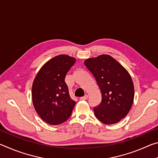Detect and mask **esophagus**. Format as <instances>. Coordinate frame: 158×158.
Segmentation results:
<instances>
[{
    "label": "esophagus",
    "instance_id": "obj_1",
    "mask_svg": "<svg viewBox=\"0 0 158 158\" xmlns=\"http://www.w3.org/2000/svg\"><path fill=\"white\" fill-rule=\"evenodd\" d=\"M88 98H89V96H88L87 95H85L84 97L80 98V100H87Z\"/></svg>",
    "mask_w": 158,
    "mask_h": 158
}]
</instances>
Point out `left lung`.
<instances>
[{
  "mask_svg": "<svg viewBox=\"0 0 158 158\" xmlns=\"http://www.w3.org/2000/svg\"><path fill=\"white\" fill-rule=\"evenodd\" d=\"M102 93V102L93 108L96 118L106 125L114 124L126 116L132 105L135 89L128 72L109 55L84 61Z\"/></svg>",
  "mask_w": 158,
  "mask_h": 158,
  "instance_id": "obj_1",
  "label": "left lung"
}]
</instances>
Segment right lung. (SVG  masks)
<instances>
[{
	"mask_svg": "<svg viewBox=\"0 0 158 158\" xmlns=\"http://www.w3.org/2000/svg\"><path fill=\"white\" fill-rule=\"evenodd\" d=\"M75 61V58L69 56H56L42 67L34 79L33 106L41 118L50 125L66 121L75 106L65 81L66 74Z\"/></svg>",
	"mask_w": 158,
	"mask_h": 158,
	"instance_id": "1",
	"label": "right lung"
}]
</instances>
